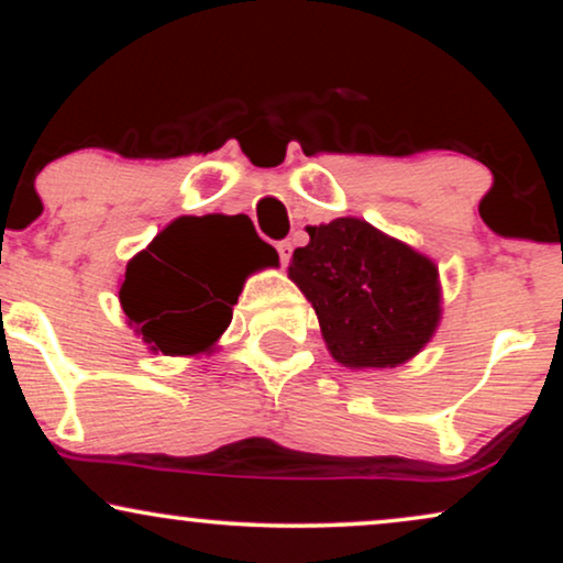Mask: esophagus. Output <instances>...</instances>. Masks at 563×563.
<instances>
[{"label": "esophagus", "mask_w": 563, "mask_h": 563, "mask_svg": "<svg viewBox=\"0 0 563 563\" xmlns=\"http://www.w3.org/2000/svg\"><path fill=\"white\" fill-rule=\"evenodd\" d=\"M276 251H279V261H282V264H289L291 243H289V241H279V243H276Z\"/></svg>", "instance_id": "34e87169"}]
</instances>
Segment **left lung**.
I'll return each instance as SVG.
<instances>
[{
    "label": "left lung",
    "mask_w": 563,
    "mask_h": 563,
    "mask_svg": "<svg viewBox=\"0 0 563 563\" xmlns=\"http://www.w3.org/2000/svg\"><path fill=\"white\" fill-rule=\"evenodd\" d=\"M289 276L318 312L335 361L387 368L412 358L441 320L438 268L410 245L356 218L307 228Z\"/></svg>",
    "instance_id": "1"
}]
</instances>
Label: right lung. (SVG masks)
<instances>
[{"label": "right lung", "mask_w": 563, "mask_h": 563, "mask_svg": "<svg viewBox=\"0 0 563 563\" xmlns=\"http://www.w3.org/2000/svg\"><path fill=\"white\" fill-rule=\"evenodd\" d=\"M238 218H179L128 264L120 302L145 343L166 356L207 351L233 320V305L253 266L274 264L276 251L258 238L256 249L230 241Z\"/></svg>", "instance_id": "obj_1"}]
</instances>
